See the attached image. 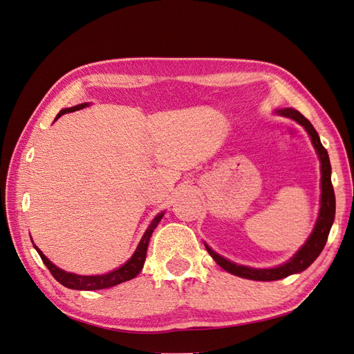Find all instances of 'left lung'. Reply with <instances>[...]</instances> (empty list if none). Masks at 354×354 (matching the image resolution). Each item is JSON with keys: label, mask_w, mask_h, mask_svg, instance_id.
Returning a JSON list of instances; mask_svg holds the SVG:
<instances>
[{"label": "left lung", "mask_w": 354, "mask_h": 354, "mask_svg": "<svg viewBox=\"0 0 354 354\" xmlns=\"http://www.w3.org/2000/svg\"><path fill=\"white\" fill-rule=\"evenodd\" d=\"M277 112L283 116L292 118V120H295L296 122L305 127L308 134L310 136L313 147L317 149L318 156H319L321 175H322L321 176V191L322 192H321V210H319L315 229H313L309 239L306 241V243L302 248H300L297 254L290 261H287L286 264L276 267V268H259L258 270V268L236 266V264L230 263V261L225 259L223 257H220L218 254H216L212 250V248H208L205 245L208 254L214 258V261L221 268L226 270L230 274H234V276H238V277L258 280V281L280 280L287 276H292V274L306 270L322 252L324 246L326 243V239H328V234H330L331 226L334 223V216H335V195H334V188L331 184V163H330L328 153H326L325 147L321 144L318 133L315 131V128H313V125L299 111L287 108V109H280Z\"/></svg>", "instance_id": "obj_1"}]
</instances>
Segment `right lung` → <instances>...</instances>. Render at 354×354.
Instances as JSON below:
<instances>
[{
  "mask_svg": "<svg viewBox=\"0 0 354 354\" xmlns=\"http://www.w3.org/2000/svg\"><path fill=\"white\" fill-rule=\"evenodd\" d=\"M84 106H86V103H82V104H78V106H74V108H70V109H62L57 115V118H59L64 113H70V112H74V111H78V109H83ZM162 217H163V213L157 214L154 217V220L151 221V225L149 226L146 233H144V236L141 238L134 255L131 257L121 268H118V270H115L112 272H108V274H103V276H77V274L62 271L61 268H58V267L52 264L50 261L42 254V251L37 250L36 245H35V248H36L37 254L41 255L44 264L48 267V270L50 271L52 276H54V279L57 281H59L62 286L68 287V289H73V290L108 289V287H112V286H116V284L137 277V274L141 271V268L144 266V261H146L147 246H149V241H150L151 233L157 227V225H159V221L162 220Z\"/></svg>",
  "mask_w": 354,
  "mask_h": 354,
  "instance_id": "1",
  "label": "right lung"
}]
</instances>
